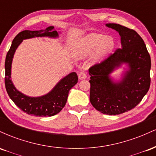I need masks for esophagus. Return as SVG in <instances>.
<instances>
[{
    "mask_svg": "<svg viewBox=\"0 0 156 156\" xmlns=\"http://www.w3.org/2000/svg\"><path fill=\"white\" fill-rule=\"evenodd\" d=\"M87 74H86L84 72H80L79 74H78V78H79L80 80H83V79H86L87 78Z\"/></svg>",
    "mask_w": 156,
    "mask_h": 156,
    "instance_id": "1",
    "label": "esophagus"
}]
</instances>
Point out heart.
Segmentation results:
<instances>
[{"mask_svg":"<svg viewBox=\"0 0 156 156\" xmlns=\"http://www.w3.org/2000/svg\"><path fill=\"white\" fill-rule=\"evenodd\" d=\"M114 39L101 34L92 33L80 38L76 44L78 57H86L94 52V58L100 59L108 55L114 47Z\"/></svg>","mask_w":156,"mask_h":156,"instance_id":"1","label":"heart"}]
</instances>
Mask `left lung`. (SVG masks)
Here are the masks:
<instances>
[{
	"instance_id": "1",
	"label": "left lung",
	"mask_w": 156,
	"mask_h": 156,
	"mask_svg": "<svg viewBox=\"0 0 156 156\" xmlns=\"http://www.w3.org/2000/svg\"><path fill=\"white\" fill-rule=\"evenodd\" d=\"M105 26L119 33L121 48L89 68V100L100 112L117 115L135 108L147 93L151 60L144 40L134 30L116 23ZM123 64L127 69L119 80H114L110 75Z\"/></svg>"
}]
</instances>
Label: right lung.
Listing matches in <instances>:
<instances>
[{"label": "right lung", "mask_w": 156, "mask_h": 156, "mask_svg": "<svg viewBox=\"0 0 156 156\" xmlns=\"http://www.w3.org/2000/svg\"><path fill=\"white\" fill-rule=\"evenodd\" d=\"M60 31L54 30V27L49 26L44 30L20 32L12 41L9 51L5 61V86L6 92L12 101L21 110L30 115L37 117H52L59 113L67 103L69 90L78 83L76 73H71L62 78L53 89L46 94L39 97H29L16 89L11 79L12 64L14 55L24 39L34 37L58 38Z\"/></svg>", "instance_id": "obj_1"}]
</instances>
